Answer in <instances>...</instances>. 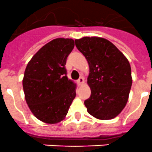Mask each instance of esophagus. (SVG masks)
<instances>
[{"instance_id":"34e87169","label":"esophagus","mask_w":152,"mask_h":152,"mask_svg":"<svg viewBox=\"0 0 152 152\" xmlns=\"http://www.w3.org/2000/svg\"><path fill=\"white\" fill-rule=\"evenodd\" d=\"M77 83L78 85H81V84H83L84 83V79L83 77H80V78L78 79V80H77Z\"/></svg>"}]
</instances>
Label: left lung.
I'll return each instance as SVG.
<instances>
[{"mask_svg": "<svg viewBox=\"0 0 152 152\" xmlns=\"http://www.w3.org/2000/svg\"><path fill=\"white\" fill-rule=\"evenodd\" d=\"M75 45L89 64L91 94L84 101L88 113L102 120L113 119L126 107L132 84L128 59L111 42L100 37L75 39Z\"/></svg>", "mask_w": 152, "mask_h": 152, "instance_id": "obj_1", "label": "left lung"}]
</instances>
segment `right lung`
<instances>
[{
    "label": "right lung",
    "mask_w": 152,
    "mask_h": 152,
    "mask_svg": "<svg viewBox=\"0 0 152 152\" xmlns=\"http://www.w3.org/2000/svg\"><path fill=\"white\" fill-rule=\"evenodd\" d=\"M74 47L72 39H55L36 52L25 70L23 88L26 103L45 123L62 121L76 96V84L68 78L65 68Z\"/></svg>",
    "instance_id": "add662e5"
}]
</instances>
